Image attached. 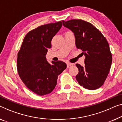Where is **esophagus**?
I'll return each instance as SVG.
<instances>
[{"mask_svg": "<svg viewBox=\"0 0 122 122\" xmlns=\"http://www.w3.org/2000/svg\"><path fill=\"white\" fill-rule=\"evenodd\" d=\"M73 66V63H67V68H70L71 67H72V66Z\"/></svg>", "mask_w": 122, "mask_h": 122, "instance_id": "1", "label": "esophagus"}]
</instances>
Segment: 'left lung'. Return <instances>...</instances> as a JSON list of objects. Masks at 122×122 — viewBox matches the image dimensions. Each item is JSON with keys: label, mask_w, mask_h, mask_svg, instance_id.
<instances>
[{"label": "left lung", "mask_w": 122, "mask_h": 122, "mask_svg": "<svg viewBox=\"0 0 122 122\" xmlns=\"http://www.w3.org/2000/svg\"><path fill=\"white\" fill-rule=\"evenodd\" d=\"M62 23L73 33L76 47L85 56V66L76 64L79 70L76 79L83 88L97 89L104 83L112 64V54L106 38L92 23L82 20Z\"/></svg>", "instance_id": "8db88e82"}]
</instances>
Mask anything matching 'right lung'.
<instances>
[{
    "instance_id": "1",
    "label": "right lung",
    "mask_w": 122,
    "mask_h": 122,
    "mask_svg": "<svg viewBox=\"0 0 122 122\" xmlns=\"http://www.w3.org/2000/svg\"><path fill=\"white\" fill-rule=\"evenodd\" d=\"M61 21L42 25L27 33L18 52L17 68L25 85L42 96L50 93L57 84L58 76L65 69L64 62L52 61L45 55L51 47V40L61 28Z\"/></svg>"
}]
</instances>
